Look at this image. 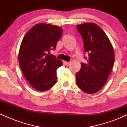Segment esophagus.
I'll return each instance as SVG.
<instances>
[{
  "label": "esophagus",
  "mask_w": 127,
  "mask_h": 127,
  "mask_svg": "<svg viewBox=\"0 0 127 127\" xmlns=\"http://www.w3.org/2000/svg\"><path fill=\"white\" fill-rule=\"evenodd\" d=\"M63 63L65 64H66V65H67V64H68L70 63L69 62H66V61H64V60L63 61Z\"/></svg>",
  "instance_id": "esophagus-1"
}]
</instances>
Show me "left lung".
I'll list each match as a JSON object with an SVG mask.
<instances>
[{
  "instance_id": "left-lung-1",
  "label": "left lung",
  "mask_w": 127,
  "mask_h": 127,
  "mask_svg": "<svg viewBox=\"0 0 127 127\" xmlns=\"http://www.w3.org/2000/svg\"><path fill=\"white\" fill-rule=\"evenodd\" d=\"M82 36L84 51L88 52L86 63L76 75L79 88L88 94H94L106 84L115 60L111 42L100 26L87 23L76 26Z\"/></svg>"
}]
</instances>
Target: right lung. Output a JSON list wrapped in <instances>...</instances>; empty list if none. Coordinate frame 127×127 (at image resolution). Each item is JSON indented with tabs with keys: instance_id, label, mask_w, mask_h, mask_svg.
I'll return each mask as SVG.
<instances>
[{
	"instance_id": "add662e5",
	"label": "right lung",
	"mask_w": 127,
	"mask_h": 127,
	"mask_svg": "<svg viewBox=\"0 0 127 127\" xmlns=\"http://www.w3.org/2000/svg\"><path fill=\"white\" fill-rule=\"evenodd\" d=\"M63 33L61 27L39 23L23 37L18 54L19 65L29 84L37 91L52 88L57 81V70L62 61L50 54Z\"/></svg>"
}]
</instances>
